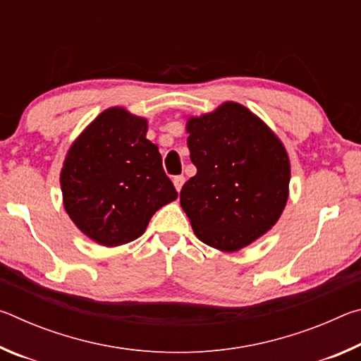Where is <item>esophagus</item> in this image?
<instances>
[{
    "label": "esophagus",
    "instance_id": "34e87169",
    "mask_svg": "<svg viewBox=\"0 0 361 361\" xmlns=\"http://www.w3.org/2000/svg\"><path fill=\"white\" fill-rule=\"evenodd\" d=\"M183 185H185V176L183 175H178V176H175L173 178V186H175V189L176 191H181V188H183Z\"/></svg>",
    "mask_w": 361,
    "mask_h": 361
}]
</instances>
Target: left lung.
<instances>
[{"label":"left lung","instance_id":"left-lung-1","mask_svg":"<svg viewBox=\"0 0 361 361\" xmlns=\"http://www.w3.org/2000/svg\"><path fill=\"white\" fill-rule=\"evenodd\" d=\"M197 169L181 188V209L200 242L239 252L279 221L290 192V157L264 121L240 103L186 121Z\"/></svg>","mask_w":361,"mask_h":361}]
</instances>
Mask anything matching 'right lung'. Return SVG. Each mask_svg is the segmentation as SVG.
<instances>
[{"instance_id": "obj_1", "label": "right lung", "mask_w": 361, "mask_h": 361, "mask_svg": "<svg viewBox=\"0 0 361 361\" xmlns=\"http://www.w3.org/2000/svg\"><path fill=\"white\" fill-rule=\"evenodd\" d=\"M146 132L145 118L113 106L97 116L66 152L60 172L63 207L99 245L138 239L151 216L178 197Z\"/></svg>"}]
</instances>
